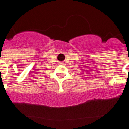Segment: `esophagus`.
I'll return each mask as SVG.
<instances>
[{
    "label": "esophagus",
    "instance_id": "esophagus-1",
    "mask_svg": "<svg viewBox=\"0 0 129 129\" xmlns=\"http://www.w3.org/2000/svg\"><path fill=\"white\" fill-rule=\"evenodd\" d=\"M61 64H62V63H61Z\"/></svg>",
    "mask_w": 129,
    "mask_h": 129
}]
</instances>
